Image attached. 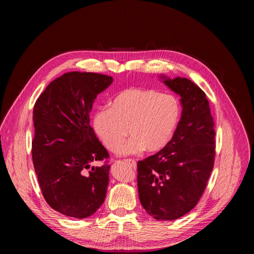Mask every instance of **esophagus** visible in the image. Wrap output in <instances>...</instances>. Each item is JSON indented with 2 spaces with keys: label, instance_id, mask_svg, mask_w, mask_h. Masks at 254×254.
<instances>
[{
  "label": "esophagus",
  "instance_id": "1",
  "mask_svg": "<svg viewBox=\"0 0 254 254\" xmlns=\"http://www.w3.org/2000/svg\"><path fill=\"white\" fill-rule=\"evenodd\" d=\"M127 162L130 164V165H131L133 168H135V166H136V162H135V161L134 160H127Z\"/></svg>",
  "mask_w": 254,
  "mask_h": 254
}]
</instances>
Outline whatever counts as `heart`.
I'll use <instances>...</instances> for the list:
<instances>
[{"instance_id":"obj_1","label":"heart","mask_w":254,"mask_h":254,"mask_svg":"<svg viewBox=\"0 0 254 254\" xmlns=\"http://www.w3.org/2000/svg\"><path fill=\"white\" fill-rule=\"evenodd\" d=\"M181 117L178 97L156 90L128 88L93 115V129L105 147L118 152L127 136H132L120 151L123 156L142 150L157 152L172 140Z\"/></svg>"}]
</instances>
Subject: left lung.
Returning <instances> with one entry per match:
<instances>
[{"mask_svg":"<svg viewBox=\"0 0 254 254\" xmlns=\"http://www.w3.org/2000/svg\"><path fill=\"white\" fill-rule=\"evenodd\" d=\"M161 78L180 95L181 119L165 147L137 162V190L150 216L174 220L202 196L214 166L215 130L209 101L197 84L188 78Z\"/></svg>","mask_w":254,"mask_h":254,"instance_id":"1","label":"left lung"}]
</instances>
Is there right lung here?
Wrapping results in <instances>:
<instances>
[{
  "label": "right lung",
  "mask_w": 254,
  "mask_h": 254,
  "mask_svg": "<svg viewBox=\"0 0 254 254\" xmlns=\"http://www.w3.org/2000/svg\"><path fill=\"white\" fill-rule=\"evenodd\" d=\"M113 78L68 72L53 80L37 99L32 156L45 201L55 211L87 218L103 204L109 184V153L90 126L97 94ZM106 159L102 167H92Z\"/></svg>",
  "instance_id": "add662e5"
}]
</instances>
